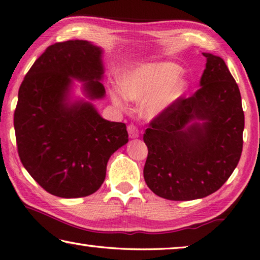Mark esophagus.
Returning a JSON list of instances; mask_svg holds the SVG:
<instances>
[{
    "label": "esophagus",
    "mask_w": 260,
    "mask_h": 260,
    "mask_svg": "<svg viewBox=\"0 0 260 260\" xmlns=\"http://www.w3.org/2000/svg\"><path fill=\"white\" fill-rule=\"evenodd\" d=\"M128 132H129V137L130 138H138L139 137V130L135 124H129L128 125Z\"/></svg>",
    "instance_id": "obj_1"
}]
</instances>
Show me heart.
I'll list each match as a JSON object with an SVG mask.
<instances>
[{
    "mask_svg": "<svg viewBox=\"0 0 260 260\" xmlns=\"http://www.w3.org/2000/svg\"><path fill=\"white\" fill-rule=\"evenodd\" d=\"M182 69L174 63H145L132 68L121 80L120 88L111 91V97L116 106L124 109L126 100L143 105V114L147 119L159 115L183 95L187 84L178 78Z\"/></svg>",
    "mask_w": 260,
    "mask_h": 260,
    "instance_id": "b5f03b06",
    "label": "heart"
}]
</instances>
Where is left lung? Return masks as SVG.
<instances>
[{
	"label": "left lung",
	"instance_id": "left-lung-1",
	"mask_svg": "<svg viewBox=\"0 0 260 260\" xmlns=\"http://www.w3.org/2000/svg\"><path fill=\"white\" fill-rule=\"evenodd\" d=\"M207 58L200 88L151 120L144 178L169 200L207 197L226 182L241 157L244 114L236 80L222 57Z\"/></svg>",
	"mask_w": 260,
	"mask_h": 260
}]
</instances>
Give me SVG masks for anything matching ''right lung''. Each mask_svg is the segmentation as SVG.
<instances>
[{"label":"right lung","instance_id":"obj_1","mask_svg":"<svg viewBox=\"0 0 260 260\" xmlns=\"http://www.w3.org/2000/svg\"><path fill=\"white\" fill-rule=\"evenodd\" d=\"M102 53L79 39L53 44L19 88L13 119L19 157L32 179L57 197L96 192L111 155L129 141L124 123L103 119L90 102L70 100L72 79L85 82L88 99L105 96Z\"/></svg>","mask_w":260,"mask_h":260}]
</instances>
